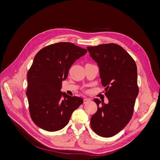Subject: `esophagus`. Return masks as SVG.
Segmentation results:
<instances>
[{
	"mask_svg": "<svg viewBox=\"0 0 160 160\" xmlns=\"http://www.w3.org/2000/svg\"><path fill=\"white\" fill-rule=\"evenodd\" d=\"M83 102H84V103H87L91 102V99H88V98H85V99H83Z\"/></svg>",
	"mask_w": 160,
	"mask_h": 160,
	"instance_id": "obj_1",
	"label": "esophagus"
}]
</instances>
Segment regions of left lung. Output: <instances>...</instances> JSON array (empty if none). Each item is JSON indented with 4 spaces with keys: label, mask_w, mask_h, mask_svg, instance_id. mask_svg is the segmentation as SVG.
<instances>
[{
    "label": "left lung",
    "mask_w": 160,
    "mask_h": 160,
    "mask_svg": "<svg viewBox=\"0 0 160 160\" xmlns=\"http://www.w3.org/2000/svg\"><path fill=\"white\" fill-rule=\"evenodd\" d=\"M90 56L98 62L101 84L109 100L94 99L98 111L92 115L90 125L99 136L110 138L118 133L133 113L139 93L137 66L133 58L120 45L108 43L88 47Z\"/></svg>",
    "instance_id": "1"
}]
</instances>
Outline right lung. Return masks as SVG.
<instances>
[{"label": "right lung", "instance_id": "1", "mask_svg": "<svg viewBox=\"0 0 160 160\" xmlns=\"http://www.w3.org/2000/svg\"><path fill=\"white\" fill-rule=\"evenodd\" d=\"M87 52L73 43L61 42L36 54L27 72L26 95L31 118L38 127L48 132L62 129L83 103L82 98L62 93L61 89L71 65Z\"/></svg>", "mask_w": 160, "mask_h": 160}]
</instances>
